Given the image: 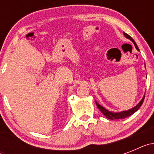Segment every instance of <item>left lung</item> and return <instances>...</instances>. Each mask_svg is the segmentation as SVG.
<instances>
[{
	"label": "left lung",
	"instance_id": "8db88e82",
	"mask_svg": "<svg viewBox=\"0 0 154 154\" xmlns=\"http://www.w3.org/2000/svg\"><path fill=\"white\" fill-rule=\"evenodd\" d=\"M123 35H124V36L126 37V38L130 39V41H132V42H133V43L134 44V45H135V47H136V48H137V51H140V49H139V48H138V46H137V45L136 44L135 41L133 40V39L132 38L130 35H127V34L125 33V32H123ZM145 68H146V65H145ZM144 98H145V95H144L143 97L142 98V99L140 100V103H139L136 106L133 107V108L130 109L126 110V111H121V112H111V111H109L108 109H105L104 107L102 106L101 105H99L96 101V106H97L98 109H99L102 112H103V115H104L106 118H108V119H112H112H125L126 117H128V116H131L132 114H133L134 112H137V110L140 109V107L142 106L143 103Z\"/></svg>",
	"mask_w": 154,
	"mask_h": 154
}]
</instances>
